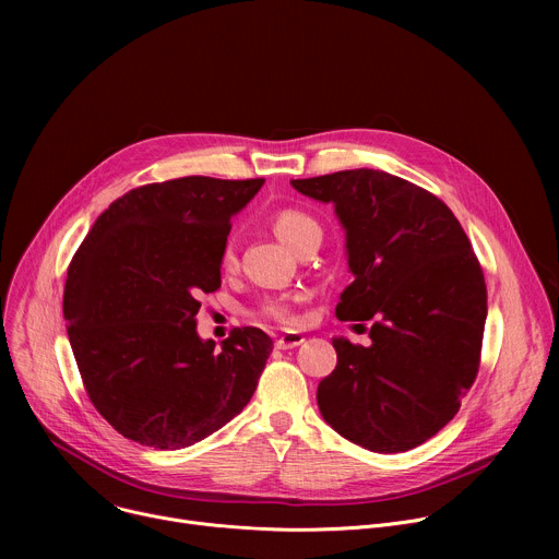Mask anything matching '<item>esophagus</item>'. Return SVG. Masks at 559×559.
Returning a JSON list of instances; mask_svg holds the SVG:
<instances>
[{"label":"esophagus","mask_w":559,"mask_h":559,"mask_svg":"<svg viewBox=\"0 0 559 559\" xmlns=\"http://www.w3.org/2000/svg\"><path fill=\"white\" fill-rule=\"evenodd\" d=\"M305 343V336L300 334V332H287V334H283L278 341H276V347L278 349H294V347H298V345H302Z\"/></svg>","instance_id":"34e87169"}]
</instances>
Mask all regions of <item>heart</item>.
I'll use <instances>...</instances> for the list:
<instances>
[{"instance_id":"heart-1","label":"heart","mask_w":559,"mask_h":559,"mask_svg":"<svg viewBox=\"0 0 559 559\" xmlns=\"http://www.w3.org/2000/svg\"><path fill=\"white\" fill-rule=\"evenodd\" d=\"M272 225H274V231L278 234V238L283 243H287L289 248H298L305 238L313 236V234H321V225H318V221L313 216H309L307 212L302 210H296V207H285L281 212L274 214L272 218ZM236 261V254H234V246L227 243V248L223 250V265H234ZM300 300V296H276V298H267L263 305H261V316L265 318H272V321L276 323H283V325H292L296 323V302Z\"/></svg>"}]
</instances>
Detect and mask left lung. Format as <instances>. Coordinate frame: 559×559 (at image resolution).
I'll list each match as a JSON object with an SVG mask.
<instances>
[{"label":"left lung","instance_id":"obj_1","mask_svg":"<svg viewBox=\"0 0 559 559\" xmlns=\"http://www.w3.org/2000/svg\"><path fill=\"white\" fill-rule=\"evenodd\" d=\"M332 203L345 229L352 285L341 321H371V345L334 338L336 369L316 391L325 423L362 449L409 451L460 409L480 367L487 285L453 212L382 170L294 179Z\"/></svg>","mask_w":559,"mask_h":559}]
</instances>
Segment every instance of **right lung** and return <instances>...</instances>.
<instances>
[{
  "label": "right lung",
  "instance_id": "1",
  "mask_svg": "<svg viewBox=\"0 0 559 559\" xmlns=\"http://www.w3.org/2000/svg\"><path fill=\"white\" fill-rule=\"evenodd\" d=\"M265 179L183 177L130 190L70 261L63 318L95 409L126 438L186 449L250 403L272 354L259 328L216 349L197 334L199 296L221 287L231 229Z\"/></svg>",
  "mask_w": 559,
  "mask_h": 559
}]
</instances>
